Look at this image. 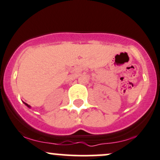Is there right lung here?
I'll use <instances>...</instances> for the list:
<instances>
[{"label":"right lung","instance_id":"1","mask_svg":"<svg viewBox=\"0 0 160 160\" xmlns=\"http://www.w3.org/2000/svg\"><path fill=\"white\" fill-rule=\"evenodd\" d=\"M24 103H25V102H24ZM25 105H27V106H28V108H30V105H28V104H26V103H25Z\"/></svg>","mask_w":160,"mask_h":160}]
</instances>
